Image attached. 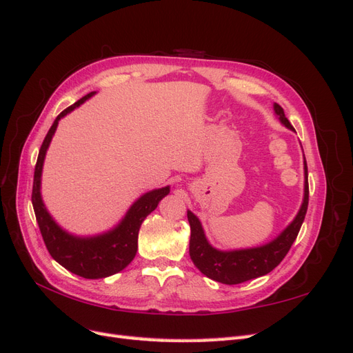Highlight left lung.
Wrapping results in <instances>:
<instances>
[{
  "label": "left lung",
  "mask_w": 353,
  "mask_h": 353,
  "mask_svg": "<svg viewBox=\"0 0 353 353\" xmlns=\"http://www.w3.org/2000/svg\"><path fill=\"white\" fill-rule=\"evenodd\" d=\"M275 114L279 116L280 122L288 128V130L294 131L292 123L284 114V110L280 104L274 103ZM305 165V193H303V203L301 209H299L296 218L292 221L279 237L272 241L266 243L259 248L252 249H241V250H230L223 252L212 248L209 244L205 231H203L201 223L199 218L193 212H187V218L191 228V237H190V256L191 261L200 270L201 274L209 276L210 280H215L222 284H240L244 281H249L258 276L266 275L271 272L276 265L284 259V256L290 250L292 244L294 243L299 231L303 223L306 210H307V201H309V185H307V166L306 160Z\"/></svg>",
  "instance_id": "obj_1"
}]
</instances>
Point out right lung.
Returning a JSON list of instances; mask_svg holds the SVG:
<instances>
[{
  "label": "right lung",
  "instance_id": "right-lung-1",
  "mask_svg": "<svg viewBox=\"0 0 353 353\" xmlns=\"http://www.w3.org/2000/svg\"><path fill=\"white\" fill-rule=\"evenodd\" d=\"M94 94L95 92L87 94L56 117L39 148L34 174V187H32V205H34L37 222L52 259L65 266L68 271L90 280L105 279V276L122 271L132 262L138 249V231H140L143 221L157 208L159 201L169 194V185L148 191L134 203L123 219L113 230L94 237L72 236L61 230L51 218L41 197V174L47 148L61 117L79 108Z\"/></svg>",
  "mask_w": 353,
  "mask_h": 353
}]
</instances>
